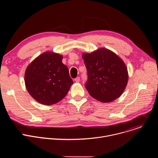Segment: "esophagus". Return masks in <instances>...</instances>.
I'll list each match as a JSON object with an SVG mask.
<instances>
[{"label":"esophagus","instance_id":"esophagus-1","mask_svg":"<svg viewBox=\"0 0 158 158\" xmlns=\"http://www.w3.org/2000/svg\"><path fill=\"white\" fill-rule=\"evenodd\" d=\"M74 81H75L76 82H79V81H80V77H77L74 79Z\"/></svg>","mask_w":158,"mask_h":158}]
</instances>
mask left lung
<instances>
[{"instance_id":"left-lung-1","label":"left lung","mask_w":158,"mask_h":158,"mask_svg":"<svg viewBox=\"0 0 158 158\" xmlns=\"http://www.w3.org/2000/svg\"><path fill=\"white\" fill-rule=\"evenodd\" d=\"M82 59L88 77L85 87L89 94L102 102L119 98L128 81L127 69L123 60L104 48L83 54Z\"/></svg>"}]
</instances>
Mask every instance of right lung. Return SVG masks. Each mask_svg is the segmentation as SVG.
<instances>
[{"label":"right lung","mask_w":158,"mask_h":158,"mask_svg":"<svg viewBox=\"0 0 158 158\" xmlns=\"http://www.w3.org/2000/svg\"><path fill=\"white\" fill-rule=\"evenodd\" d=\"M62 56L52 52L42 54L27 67L25 84L31 96L44 105L62 100L73 84Z\"/></svg>","instance_id":"right-lung-1"}]
</instances>
